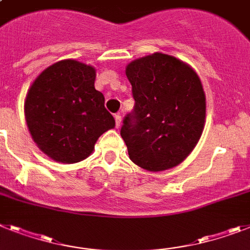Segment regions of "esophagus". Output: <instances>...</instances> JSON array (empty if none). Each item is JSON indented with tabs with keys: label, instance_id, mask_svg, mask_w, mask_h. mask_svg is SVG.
<instances>
[{
	"label": "esophagus",
	"instance_id": "34e87169",
	"mask_svg": "<svg viewBox=\"0 0 250 250\" xmlns=\"http://www.w3.org/2000/svg\"><path fill=\"white\" fill-rule=\"evenodd\" d=\"M114 119H115V127L118 128L119 125H121V122H122V117L119 114H115L114 115Z\"/></svg>",
	"mask_w": 250,
	"mask_h": 250
}]
</instances>
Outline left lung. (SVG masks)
<instances>
[{
    "mask_svg": "<svg viewBox=\"0 0 250 250\" xmlns=\"http://www.w3.org/2000/svg\"><path fill=\"white\" fill-rule=\"evenodd\" d=\"M125 75L135 99L121 128L129 159L150 171L177 167L202 135L206 98L200 77L163 53L133 61Z\"/></svg>",
    "mask_w": 250,
    "mask_h": 250,
    "instance_id": "obj_1",
    "label": "left lung"
}]
</instances>
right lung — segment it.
Wrapping results in <instances>:
<instances>
[{"mask_svg":"<svg viewBox=\"0 0 250 250\" xmlns=\"http://www.w3.org/2000/svg\"><path fill=\"white\" fill-rule=\"evenodd\" d=\"M95 70L77 61L52 64L37 77L25 100L29 131L44 154L66 164L89 156L98 138L115 125L95 90Z\"/></svg>","mask_w":250,"mask_h":250,"instance_id":"1","label":"right lung"}]
</instances>
